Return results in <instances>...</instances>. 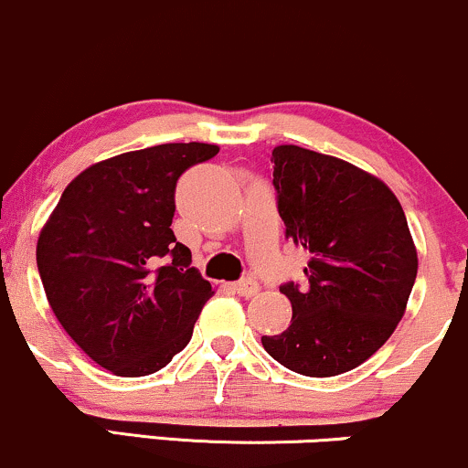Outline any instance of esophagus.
<instances>
[{"label": "esophagus", "instance_id": "esophagus-1", "mask_svg": "<svg viewBox=\"0 0 468 468\" xmlns=\"http://www.w3.org/2000/svg\"><path fill=\"white\" fill-rule=\"evenodd\" d=\"M229 290H232L234 293H239V296L250 298V296H254L256 292H259V285H256L251 278H240V281H236V282H232V285H229Z\"/></svg>", "mask_w": 468, "mask_h": 468}]
</instances>
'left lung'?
<instances>
[{
  "label": "left lung",
  "mask_w": 468,
  "mask_h": 468,
  "mask_svg": "<svg viewBox=\"0 0 468 468\" xmlns=\"http://www.w3.org/2000/svg\"><path fill=\"white\" fill-rule=\"evenodd\" d=\"M271 164L285 234L309 262L307 285H281L290 327L261 343L296 374H345L389 340L407 307L418 274L407 217L380 178L347 161L278 145Z\"/></svg>",
  "instance_id": "8db88e82"
}]
</instances>
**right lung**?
Returning <instances> with one entry per match:
<instances>
[{"mask_svg": "<svg viewBox=\"0 0 468 468\" xmlns=\"http://www.w3.org/2000/svg\"><path fill=\"white\" fill-rule=\"evenodd\" d=\"M217 154L218 145L164 144L94 164L41 229L37 267L52 312L114 376L164 369L214 293L170 225L178 176Z\"/></svg>", "mask_w": 468, "mask_h": 468, "instance_id": "1", "label": "right lung"}]
</instances>
